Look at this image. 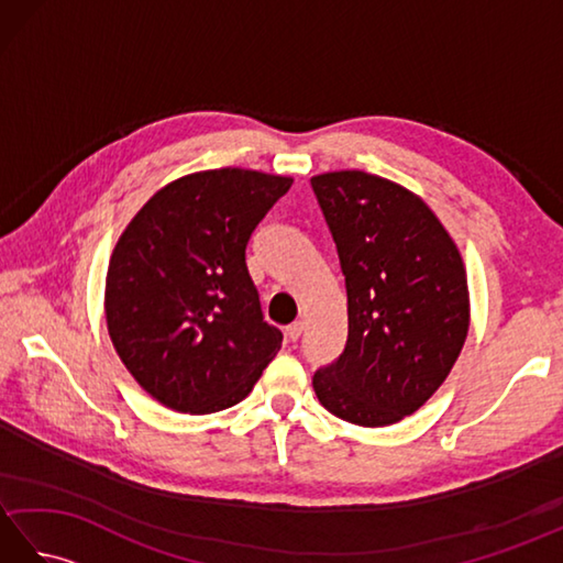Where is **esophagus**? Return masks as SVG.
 <instances>
[{"label": "esophagus", "mask_w": 563, "mask_h": 563, "mask_svg": "<svg viewBox=\"0 0 563 563\" xmlns=\"http://www.w3.org/2000/svg\"><path fill=\"white\" fill-rule=\"evenodd\" d=\"M285 336H288V341H297L302 336V321H292V324L285 329Z\"/></svg>", "instance_id": "esophagus-1"}]
</instances>
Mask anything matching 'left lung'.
Listing matches in <instances>:
<instances>
[{
    "label": "left lung",
    "mask_w": 563,
    "mask_h": 563,
    "mask_svg": "<svg viewBox=\"0 0 563 563\" xmlns=\"http://www.w3.org/2000/svg\"><path fill=\"white\" fill-rule=\"evenodd\" d=\"M349 295V339L312 385L327 411L389 426L445 382L470 327L457 246L411 190L365 172L312 178Z\"/></svg>",
    "instance_id": "8db88e82"
}]
</instances>
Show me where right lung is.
<instances>
[{"mask_svg": "<svg viewBox=\"0 0 563 563\" xmlns=\"http://www.w3.org/2000/svg\"><path fill=\"white\" fill-rule=\"evenodd\" d=\"M292 178L214 169L154 194L106 275L109 333L140 387L181 413L230 409L254 389L283 333L261 312L246 244Z\"/></svg>", "mask_w": 563, "mask_h": 563, "instance_id": "right-lung-1", "label": "right lung"}]
</instances>
